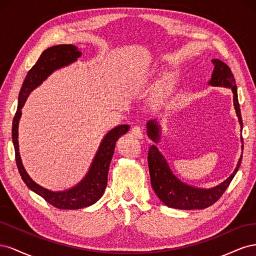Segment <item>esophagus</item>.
<instances>
[{"instance_id": "1", "label": "esophagus", "mask_w": 256, "mask_h": 256, "mask_svg": "<svg viewBox=\"0 0 256 256\" xmlns=\"http://www.w3.org/2000/svg\"><path fill=\"white\" fill-rule=\"evenodd\" d=\"M131 134L138 138H142L144 136V130L140 126H136L132 129H131Z\"/></svg>"}]
</instances>
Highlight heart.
Segmentation results:
<instances>
[{
	"instance_id": "b5f03b06",
	"label": "heart",
	"mask_w": 256,
	"mask_h": 256,
	"mask_svg": "<svg viewBox=\"0 0 256 256\" xmlns=\"http://www.w3.org/2000/svg\"><path fill=\"white\" fill-rule=\"evenodd\" d=\"M171 84H172V79H170V78H166V81H164V88H162V90H160V92H158L157 94V96H156V102H160V100L164 97V92H166V90L171 86Z\"/></svg>"
}]
</instances>
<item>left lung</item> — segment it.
<instances>
[{
  "mask_svg": "<svg viewBox=\"0 0 256 256\" xmlns=\"http://www.w3.org/2000/svg\"><path fill=\"white\" fill-rule=\"evenodd\" d=\"M212 63L214 68L212 74V79L209 80L208 85L232 90V92H233V102L236 115L238 118L240 129L242 131V113H240L237 86L234 76L232 74L230 67L226 63H223L222 60L214 58ZM146 128L148 138H150L154 143H158L161 136V127L158 122L156 120H148L146 122ZM240 140H242V143L244 142L242 136H240ZM242 150H244V145H242ZM242 154L238 160L234 172L220 184L209 189L196 188L184 184L180 178H177L172 172L164 154L159 152L157 146L152 145L148 150V168L152 187L161 202L168 207L184 209V210L204 209L216 203L223 194L224 191L228 189V184L238 171L240 164H242Z\"/></svg>",
  "mask_w": 256,
  "mask_h": 256,
  "instance_id": "left-lung-1",
  "label": "left lung"
}]
</instances>
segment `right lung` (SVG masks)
<instances>
[{
    "mask_svg": "<svg viewBox=\"0 0 256 256\" xmlns=\"http://www.w3.org/2000/svg\"><path fill=\"white\" fill-rule=\"evenodd\" d=\"M82 56L78 47L74 44H58L44 50L40 58H38L36 64L30 68L28 72L24 82L19 92L18 108L12 120V138L16 154V162L21 175L22 180L28 186V188L40 196L52 206L60 209H79L83 207H88L95 204L97 200L102 196L108 182V172L114 154L116 141L122 134H125L129 130V125H120L113 128L108 132L102 143H100L98 150L94 159L92 161L88 172L85 174L80 182L63 191H52L47 188L42 187L36 184L30 177L28 172L23 166L22 160L19 152L18 142V127L21 118V109L24 106L28 95L36 88L47 80L48 76L58 69L70 65Z\"/></svg>",
    "mask_w": 256,
    "mask_h": 256,
    "instance_id": "1",
    "label": "right lung"
}]
</instances>
